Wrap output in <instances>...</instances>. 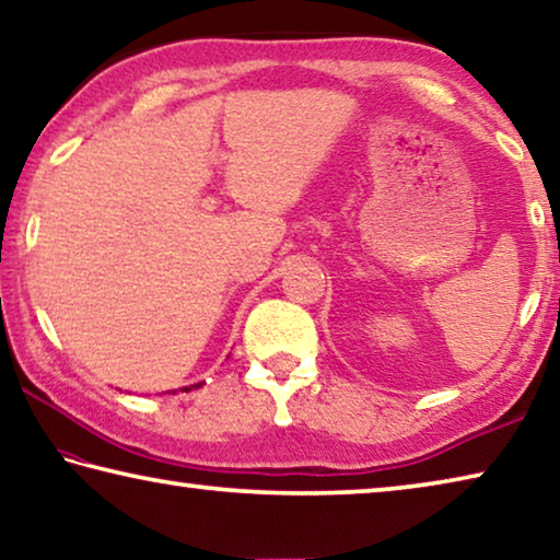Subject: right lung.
Wrapping results in <instances>:
<instances>
[{"label":"right lung","mask_w":560,"mask_h":560,"mask_svg":"<svg viewBox=\"0 0 560 560\" xmlns=\"http://www.w3.org/2000/svg\"><path fill=\"white\" fill-rule=\"evenodd\" d=\"M192 387H202V383H197V385H189V387H183V393H187V390H192Z\"/></svg>","instance_id":"add662e5"}]
</instances>
